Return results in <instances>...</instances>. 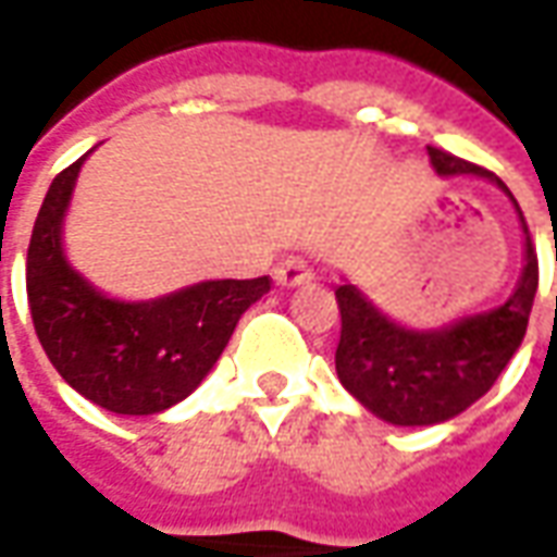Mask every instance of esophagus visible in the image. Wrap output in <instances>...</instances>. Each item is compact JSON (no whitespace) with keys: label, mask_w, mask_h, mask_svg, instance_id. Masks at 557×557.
<instances>
[{"label":"esophagus","mask_w":557,"mask_h":557,"mask_svg":"<svg viewBox=\"0 0 557 557\" xmlns=\"http://www.w3.org/2000/svg\"><path fill=\"white\" fill-rule=\"evenodd\" d=\"M274 280H277L280 286H301V283H310L313 280V268L307 259L301 256H289V259H283L277 268H274Z\"/></svg>","instance_id":"34e87169"}]
</instances>
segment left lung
<instances>
[{"label":"left lung","mask_w":557,"mask_h":557,"mask_svg":"<svg viewBox=\"0 0 557 557\" xmlns=\"http://www.w3.org/2000/svg\"><path fill=\"white\" fill-rule=\"evenodd\" d=\"M430 160L438 175L471 172L492 178L490 170L442 148L430 146ZM495 182L504 187L502 178ZM537 280V250L525 226V268L513 295L498 310L471 315L442 331H406L379 313L355 286H337L343 325L334 363L339 382L363 409L397 426H430L456 418L495 385L522 346Z\"/></svg>","instance_id":"obj_1"}]
</instances>
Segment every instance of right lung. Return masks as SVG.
I'll return each mask as SVG.
<instances>
[{
	"mask_svg": "<svg viewBox=\"0 0 557 557\" xmlns=\"http://www.w3.org/2000/svg\"><path fill=\"white\" fill-rule=\"evenodd\" d=\"M83 160L55 175L32 230L26 295L35 334L59 375L95 406L158 414L196 391L271 280H208L143 304L101 295L62 253V218Z\"/></svg>",
	"mask_w": 557,
	"mask_h": 557,
	"instance_id": "1",
	"label": "right lung"
}]
</instances>
